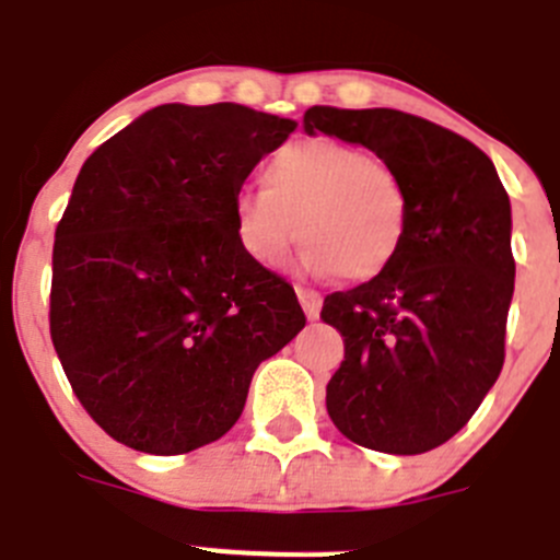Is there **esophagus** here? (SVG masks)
I'll use <instances>...</instances> for the list:
<instances>
[{
  "mask_svg": "<svg viewBox=\"0 0 560 560\" xmlns=\"http://www.w3.org/2000/svg\"><path fill=\"white\" fill-rule=\"evenodd\" d=\"M295 292H299V301H301V306H304L306 317H310V320H315V317L320 315V306H324V295H320L317 290H310V287H299Z\"/></svg>",
  "mask_w": 560,
  "mask_h": 560,
  "instance_id": "obj_1",
  "label": "esophagus"
}]
</instances>
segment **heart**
<instances>
[{
	"mask_svg": "<svg viewBox=\"0 0 560 560\" xmlns=\"http://www.w3.org/2000/svg\"><path fill=\"white\" fill-rule=\"evenodd\" d=\"M265 184L234 192L236 243L273 268L295 240L301 261L320 276L371 281L399 259L410 231V192L399 173L354 144L310 139L281 148Z\"/></svg>",
	"mask_w": 560,
	"mask_h": 560,
	"instance_id": "obj_1",
	"label": "heart"
}]
</instances>
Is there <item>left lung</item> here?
<instances>
[{"label": "left lung", "instance_id": "left-lung-1", "mask_svg": "<svg viewBox=\"0 0 560 560\" xmlns=\"http://www.w3.org/2000/svg\"><path fill=\"white\" fill-rule=\"evenodd\" d=\"M304 130L362 144L410 192L399 259L324 301L320 317L346 342L326 410L365 450H435L475 416L505 362L516 276L505 186L477 144L405 110L312 105Z\"/></svg>", "mask_w": 560, "mask_h": 560}]
</instances>
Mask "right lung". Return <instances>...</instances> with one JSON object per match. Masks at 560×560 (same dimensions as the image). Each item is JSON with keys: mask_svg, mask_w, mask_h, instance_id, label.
Returning <instances> with one entry per match:
<instances>
[{"mask_svg": "<svg viewBox=\"0 0 560 560\" xmlns=\"http://www.w3.org/2000/svg\"><path fill=\"white\" fill-rule=\"evenodd\" d=\"M299 128L236 103L159 105L100 144L55 229L49 335L114 441L184 455L243 416L304 329L295 290L236 243L231 200Z\"/></svg>", "mask_w": 560, "mask_h": 560, "instance_id": "obj_1", "label": "right lung"}]
</instances>
